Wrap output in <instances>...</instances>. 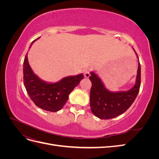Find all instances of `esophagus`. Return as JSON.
<instances>
[{
	"mask_svg": "<svg viewBox=\"0 0 159 159\" xmlns=\"http://www.w3.org/2000/svg\"><path fill=\"white\" fill-rule=\"evenodd\" d=\"M84 75L86 78H89L90 76V70L88 68H86L84 70Z\"/></svg>",
	"mask_w": 159,
	"mask_h": 159,
	"instance_id": "esophagus-1",
	"label": "esophagus"
}]
</instances>
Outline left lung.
Returning a JSON list of instances; mask_svg holds the SVG:
<instances>
[{"label": "left lung", "mask_w": 159, "mask_h": 159, "mask_svg": "<svg viewBox=\"0 0 159 159\" xmlns=\"http://www.w3.org/2000/svg\"><path fill=\"white\" fill-rule=\"evenodd\" d=\"M90 74L89 80L92 84L90 91V107L96 117L102 119H112L125 112L131 107L140 89L141 65L139 61L136 84L127 91L111 92L104 87L97 75L93 72Z\"/></svg>", "instance_id": "obj_1"}]
</instances>
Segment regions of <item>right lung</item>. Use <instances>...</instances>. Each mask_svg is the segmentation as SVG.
I'll use <instances>...</instances> for the list:
<instances>
[{
    "instance_id": "right-lung-1",
    "label": "right lung",
    "mask_w": 159,
    "mask_h": 159,
    "mask_svg": "<svg viewBox=\"0 0 159 159\" xmlns=\"http://www.w3.org/2000/svg\"><path fill=\"white\" fill-rule=\"evenodd\" d=\"M83 78L84 75L80 74L66 77L55 84H48L33 73L27 54L24 60L23 80L27 93L37 107L48 111L56 112L63 108L70 93Z\"/></svg>"
}]
</instances>
